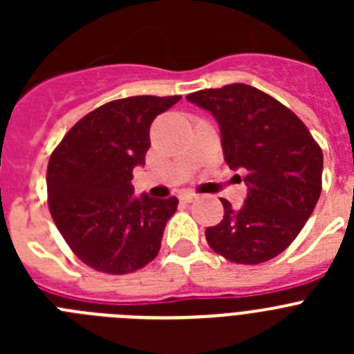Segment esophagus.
Instances as JSON below:
<instances>
[{"mask_svg":"<svg viewBox=\"0 0 354 354\" xmlns=\"http://www.w3.org/2000/svg\"><path fill=\"white\" fill-rule=\"evenodd\" d=\"M179 198H180V202H184V204H192V202L198 200L200 196L196 195V193H183V195H180Z\"/></svg>","mask_w":354,"mask_h":354,"instance_id":"34e87169","label":"esophagus"}]
</instances>
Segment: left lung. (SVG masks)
<instances>
[{
  "label": "left lung",
  "instance_id": "8db88e82",
  "mask_svg": "<svg viewBox=\"0 0 354 354\" xmlns=\"http://www.w3.org/2000/svg\"><path fill=\"white\" fill-rule=\"evenodd\" d=\"M220 126L221 149L232 170L246 171L245 205L207 227L216 253L236 264H261L282 253L310 218L323 175V150L289 108L245 83L186 97Z\"/></svg>",
  "mask_w": 354,
  "mask_h": 354
}]
</instances>
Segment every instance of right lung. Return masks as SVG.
Wrapping results in <instances>:
<instances>
[{
	"instance_id": "right-lung-1",
	"label": "right lung",
	"mask_w": 354,
	"mask_h": 354,
	"mask_svg": "<svg viewBox=\"0 0 354 354\" xmlns=\"http://www.w3.org/2000/svg\"><path fill=\"white\" fill-rule=\"evenodd\" d=\"M180 95L106 102L81 118L48 165L49 211L71 250L108 274L140 270L158 255L179 200L134 195V167L145 165L150 126Z\"/></svg>"
}]
</instances>
